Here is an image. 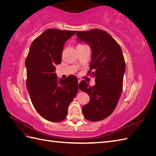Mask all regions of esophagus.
I'll list each match as a JSON object with an SVG mask.
<instances>
[{"mask_svg":"<svg viewBox=\"0 0 156 156\" xmlns=\"http://www.w3.org/2000/svg\"><path fill=\"white\" fill-rule=\"evenodd\" d=\"M77 79H78V83H79L80 82H81V77H77Z\"/></svg>","mask_w":156,"mask_h":156,"instance_id":"1","label":"esophagus"}]
</instances>
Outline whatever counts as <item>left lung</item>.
<instances>
[{
  "mask_svg": "<svg viewBox=\"0 0 156 156\" xmlns=\"http://www.w3.org/2000/svg\"><path fill=\"white\" fill-rule=\"evenodd\" d=\"M77 40L85 42L91 48L90 69L95 77L93 87L82 81L79 88L90 96V101L83 106L86 119L96 122L106 119L114 111L123 87L126 63L119 44L107 32L92 29L77 31Z\"/></svg>",
  "mask_w": 156,
  "mask_h": 156,
  "instance_id": "left-lung-1",
  "label": "left lung"
}]
</instances>
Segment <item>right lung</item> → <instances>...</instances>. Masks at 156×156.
Wrapping results in <instances>:
<instances>
[{
    "mask_svg": "<svg viewBox=\"0 0 156 156\" xmlns=\"http://www.w3.org/2000/svg\"><path fill=\"white\" fill-rule=\"evenodd\" d=\"M75 31L50 29L32 41L25 60L27 88L36 111L51 122L64 120L78 92L75 75L58 79L55 66L61 63L65 42Z\"/></svg>",
    "mask_w": 156,
    "mask_h": 156,
    "instance_id": "right-lung-1",
    "label": "right lung"
}]
</instances>
